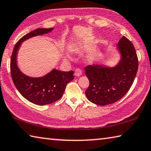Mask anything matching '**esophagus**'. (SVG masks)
Wrapping results in <instances>:
<instances>
[{
	"mask_svg": "<svg viewBox=\"0 0 151 151\" xmlns=\"http://www.w3.org/2000/svg\"><path fill=\"white\" fill-rule=\"evenodd\" d=\"M82 75V70L80 68H76L75 70V75L76 76H79Z\"/></svg>",
	"mask_w": 151,
	"mask_h": 151,
	"instance_id": "obj_1",
	"label": "esophagus"
}]
</instances>
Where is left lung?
<instances>
[{
    "label": "left lung",
    "instance_id": "obj_1",
    "mask_svg": "<svg viewBox=\"0 0 151 151\" xmlns=\"http://www.w3.org/2000/svg\"><path fill=\"white\" fill-rule=\"evenodd\" d=\"M117 45L121 59L116 66L88 65L85 68L90 83L85 94L94 104L104 106L115 103L127 94L134 82L139 66L134 47L124 36Z\"/></svg>",
    "mask_w": 151,
    "mask_h": 151
}]
</instances>
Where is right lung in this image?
<instances>
[{
	"instance_id": "right-lung-1",
	"label": "right lung",
	"mask_w": 151,
	"mask_h": 151,
	"mask_svg": "<svg viewBox=\"0 0 151 151\" xmlns=\"http://www.w3.org/2000/svg\"><path fill=\"white\" fill-rule=\"evenodd\" d=\"M50 29H37L24 35L14 45L11 58V74L14 85L20 94L30 103L39 105L51 104L62 97L67 83L73 80V71L64 72L53 69L40 78L29 77L19 70L17 65V51L21 43L29 38L52 31Z\"/></svg>"
}]
</instances>
